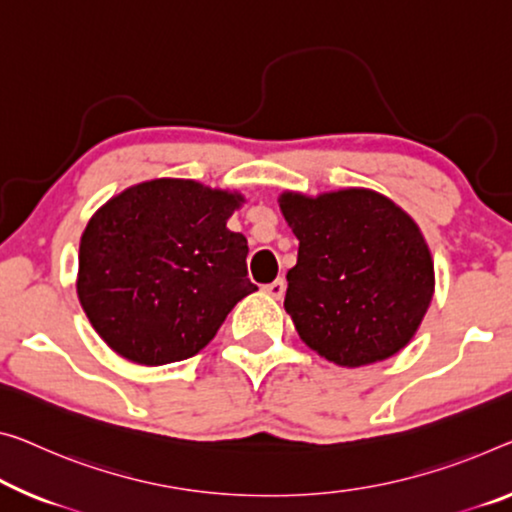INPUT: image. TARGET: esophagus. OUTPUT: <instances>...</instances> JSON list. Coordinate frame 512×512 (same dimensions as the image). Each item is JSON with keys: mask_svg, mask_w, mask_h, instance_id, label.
Instances as JSON below:
<instances>
[{"mask_svg": "<svg viewBox=\"0 0 512 512\" xmlns=\"http://www.w3.org/2000/svg\"><path fill=\"white\" fill-rule=\"evenodd\" d=\"M263 290L267 295H272L274 300H281L283 293H286V279H277V281L267 283V286H263Z\"/></svg>", "mask_w": 512, "mask_h": 512, "instance_id": "34e87169", "label": "esophagus"}]
</instances>
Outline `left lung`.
<instances>
[{
	"mask_svg": "<svg viewBox=\"0 0 512 512\" xmlns=\"http://www.w3.org/2000/svg\"><path fill=\"white\" fill-rule=\"evenodd\" d=\"M300 240L283 306L302 341L338 366L396 355L426 316L435 288L419 226L387 196L341 190L283 194Z\"/></svg>",
	"mask_w": 512,
	"mask_h": 512,
	"instance_id": "obj_1",
	"label": "left lung"
}]
</instances>
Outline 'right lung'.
Returning a JSON list of instances; mask_svg holds the SVG:
<instances>
[{
    "instance_id": "right-lung-1",
    "label": "right lung",
    "mask_w": 512,
    "mask_h": 512,
    "mask_svg": "<svg viewBox=\"0 0 512 512\" xmlns=\"http://www.w3.org/2000/svg\"><path fill=\"white\" fill-rule=\"evenodd\" d=\"M242 196L160 178L102 206L80 245L77 295L109 348L144 366L194 357L258 290L247 238L226 229Z\"/></svg>"
}]
</instances>
